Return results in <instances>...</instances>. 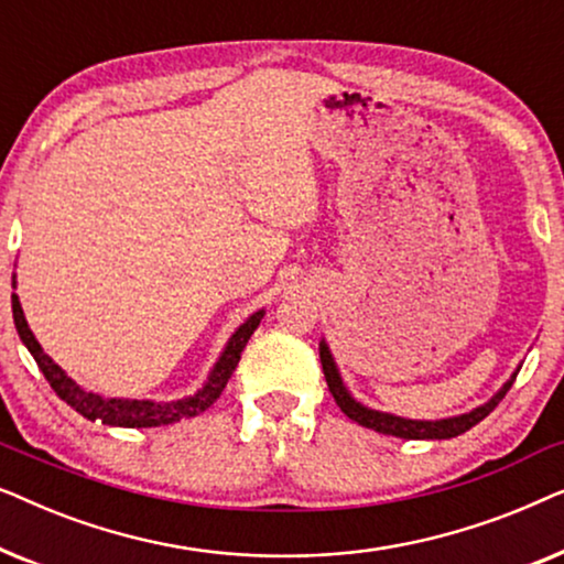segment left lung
I'll return each mask as SVG.
<instances>
[{
	"mask_svg": "<svg viewBox=\"0 0 564 564\" xmlns=\"http://www.w3.org/2000/svg\"><path fill=\"white\" fill-rule=\"evenodd\" d=\"M318 349H321L323 375H326L328 390H330V395H334L336 405L341 408V411L349 415L351 421H357L359 426L380 431V434H388V436H398V438H452V436L465 434V431L477 426L485 415H490L492 411H496V405L506 398V392L511 390L516 375H519V369H521V367L516 369V372L511 375V380H508L503 388H500L496 395L488 400V403L477 405L475 411L452 415V419H438V421H413V419H400V415H392V413L375 411V408H367V405H361L359 400H354L351 392L346 390L341 375H338V367H336L334 357H330L328 344L321 341Z\"/></svg>",
	"mask_w": 564,
	"mask_h": 564,
	"instance_id": "1",
	"label": "left lung"
}]
</instances>
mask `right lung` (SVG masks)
Masks as SVG:
<instances>
[{
	"mask_svg": "<svg viewBox=\"0 0 564 564\" xmlns=\"http://www.w3.org/2000/svg\"><path fill=\"white\" fill-rule=\"evenodd\" d=\"M12 288H14V276H12ZM12 318L22 344H25L28 351L33 354V359L37 361V367H41L45 380H48L51 388L56 390V395L64 400V403L72 405L76 413H82L84 419L89 421H102L107 426L151 429V426H166V423H176L184 419H195V415L207 411V408L220 398L223 388H226L230 375H234V369L238 367L241 351L246 349V344H249V338L253 330H257L261 318H264V311H257L253 315H249V318L236 328V334L228 338L226 349H223L218 361H215V367L210 369V375H207L203 388H199L195 395L172 400V403H156V400L102 398L97 395V392H87L41 349V344H37V338L28 326L18 295H12Z\"/></svg>",
	"mask_w": 564,
	"mask_h": 564,
	"instance_id": "add662e5",
	"label": "right lung"
}]
</instances>
